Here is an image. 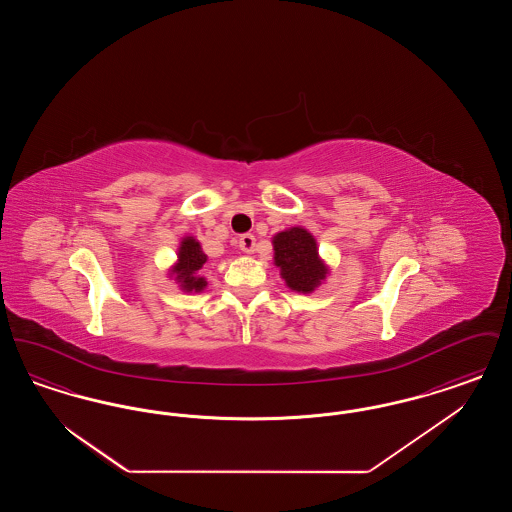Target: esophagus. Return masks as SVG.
I'll return each mask as SVG.
<instances>
[{
	"label": "esophagus",
	"mask_w": 512,
	"mask_h": 512,
	"mask_svg": "<svg viewBox=\"0 0 512 512\" xmlns=\"http://www.w3.org/2000/svg\"><path fill=\"white\" fill-rule=\"evenodd\" d=\"M240 249H242L244 253H253V251H255V236H253V234L240 236Z\"/></svg>",
	"instance_id": "1"
}]
</instances>
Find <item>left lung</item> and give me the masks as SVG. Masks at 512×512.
I'll list each match as a JSON object with an SVG mask.
<instances>
[{"label":"left lung","instance_id":"obj_1","mask_svg":"<svg viewBox=\"0 0 512 512\" xmlns=\"http://www.w3.org/2000/svg\"><path fill=\"white\" fill-rule=\"evenodd\" d=\"M274 263L288 288L311 293L326 278L328 268L318 257L317 240L299 226L274 236Z\"/></svg>","mask_w":512,"mask_h":512}]
</instances>
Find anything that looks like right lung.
Wrapping results in <instances>:
<instances>
[{
  "label": "right lung",
  "instance_id": "add662e5",
  "mask_svg": "<svg viewBox=\"0 0 512 512\" xmlns=\"http://www.w3.org/2000/svg\"><path fill=\"white\" fill-rule=\"evenodd\" d=\"M207 255L203 253L201 245L194 238H184L178 249V263L172 268V274L180 282L182 290L186 292H201L207 282L205 278L197 276V270L205 265Z\"/></svg>",
  "mask_w": 512,
  "mask_h": 512
}]
</instances>
